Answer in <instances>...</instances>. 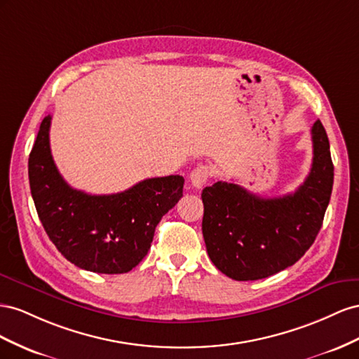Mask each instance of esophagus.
I'll list each match as a JSON object with an SVG mask.
<instances>
[{
  "label": "esophagus",
  "instance_id": "esophagus-1",
  "mask_svg": "<svg viewBox=\"0 0 359 359\" xmlns=\"http://www.w3.org/2000/svg\"><path fill=\"white\" fill-rule=\"evenodd\" d=\"M212 176V168L209 165H198L192 170L191 172V185L200 189L204 183H206Z\"/></svg>",
  "mask_w": 359,
  "mask_h": 359
}]
</instances>
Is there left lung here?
I'll use <instances>...</instances> for the list:
<instances>
[{"mask_svg":"<svg viewBox=\"0 0 359 359\" xmlns=\"http://www.w3.org/2000/svg\"><path fill=\"white\" fill-rule=\"evenodd\" d=\"M311 138L310 174L287 196L263 198L227 182L203 189L201 229L208 254L230 278H268L294 264L313 245L330 204L334 165L320 120L313 125Z\"/></svg>","mask_w":359,"mask_h":359,"instance_id":"1","label":"left lung"}]
</instances>
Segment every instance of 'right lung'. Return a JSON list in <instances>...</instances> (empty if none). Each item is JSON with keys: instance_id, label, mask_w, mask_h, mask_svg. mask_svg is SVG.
Here are the masks:
<instances>
[{"instance_id": "obj_1", "label": "right lung", "mask_w": 359, "mask_h": 359, "mask_svg": "<svg viewBox=\"0 0 359 359\" xmlns=\"http://www.w3.org/2000/svg\"><path fill=\"white\" fill-rule=\"evenodd\" d=\"M49 128L46 116L28 159L29 188L46 234L81 269L129 272L146 257L161 218L182 198L185 179L151 177L109 196L74 189L50 155Z\"/></svg>"}]
</instances>
